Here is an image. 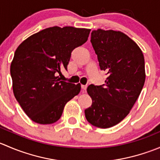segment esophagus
Returning a JSON list of instances; mask_svg holds the SVG:
<instances>
[{
  "instance_id": "obj_1",
  "label": "esophagus",
  "mask_w": 160,
  "mask_h": 160,
  "mask_svg": "<svg viewBox=\"0 0 160 160\" xmlns=\"http://www.w3.org/2000/svg\"><path fill=\"white\" fill-rule=\"evenodd\" d=\"M81 89L82 92H83V93H85L87 90V86H85V85H81Z\"/></svg>"
}]
</instances>
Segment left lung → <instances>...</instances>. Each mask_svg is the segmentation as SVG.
<instances>
[{
  "mask_svg": "<svg viewBox=\"0 0 160 160\" xmlns=\"http://www.w3.org/2000/svg\"><path fill=\"white\" fill-rule=\"evenodd\" d=\"M92 46L100 68L107 72L105 84H90L91 107L84 111L89 123L108 128L122 122L138 99L146 80L143 53L128 35L117 31L91 32Z\"/></svg>",
  "mask_w": 160,
  "mask_h": 160,
  "instance_id": "obj_1",
  "label": "left lung"
}]
</instances>
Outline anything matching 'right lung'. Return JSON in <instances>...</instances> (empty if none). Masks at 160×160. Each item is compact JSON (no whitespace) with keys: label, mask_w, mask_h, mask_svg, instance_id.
<instances>
[{"label":"right lung","mask_w":160,"mask_h":160,"mask_svg":"<svg viewBox=\"0 0 160 160\" xmlns=\"http://www.w3.org/2000/svg\"><path fill=\"white\" fill-rule=\"evenodd\" d=\"M90 32L51 27L31 35L17 48L11 64L13 92L33 122H57L66 104L80 93V83L62 81L57 74L67 70L71 52L88 41Z\"/></svg>","instance_id":"right-lung-1"}]
</instances>
